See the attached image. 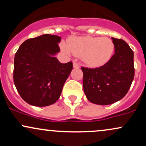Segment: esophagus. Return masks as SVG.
I'll return each instance as SVG.
<instances>
[{
	"mask_svg": "<svg viewBox=\"0 0 146 146\" xmlns=\"http://www.w3.org/2000/svg\"><path fill=\"white\" fill-rule=\"evenodd\" d=\"M73 67L75 68H80V65H79L78 63L73 62Z\"/></svg>",
	"mask_w": 146,
	"mask_h": 146,
	"instance_id": "esophagus-1",
	"label": "esophagus"
}]
</instances>
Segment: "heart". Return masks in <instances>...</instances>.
Segmentation results:
<instances>
[{
    "instance_id": "1",
    "label": "heart",
    "mask_w": 146,
    "mask_h": 146,
    "mask_svg": "<svg viewBox=\"0 0 146 146\" xmlns=\"http://www.w3.org/2000/svg\"><path fill=\"white\" fill-rule=\"evenodd\" d=\"M61 48L66 54L73 53L75 56L82 57L88 66H99L110 59L115 46L108 38L85 36L73 38L68 41V44L62 43Z\"/></svg>"
}]
</instances>
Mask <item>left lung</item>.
<instances>
[{
	"mask_svg": "<svg viewBox=\"0 0 146 146\" xmlns=\"http://www.w3.org/2000/svg\"><path fill=\"white\" fill-rule=\"evenodd\" d=\"M112 40L115 53L108 62L99 68L82 67L84 92L95 104L109 105L121 100L133 81V51L123 40Z\"/></svg>",
	"mask_w": 146,
	"mask_h": 146,
	"instance_id": "8db88e82",
	"label": "left lung"
}]
</instances>
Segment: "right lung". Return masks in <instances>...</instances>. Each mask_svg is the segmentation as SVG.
I'll return each instance as SVG.
<instances>
[{
	"instance_id": "1",
	"label": "right lung",
	"mask_w": 146,
	"mask_h": 146,
	"mask_svg": "<svg viewBox=\"0 0 146 146\" xmlns=\"http://www.w3.org/2000/svg\"><path fill=\"white\" fill-rule=\"evenodd\" d=\"M60 36L43 34L25 40L15 54L14 84L30 105H51L61 95L73 63L62 64L55 57L60 51Z\"/></svg>"
}]
</instances>
